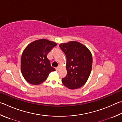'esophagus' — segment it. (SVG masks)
I'll return each mask as SVG.
<instances>
[{
    "label": "esophagus",
    "instance_id": "34e87169",
    "mask_svg": "<svg viewBox=\"0 0 122 122\" xmlns=\"http://www.w3.org/2000/svg\"><path fill=\"white\" fill-rule=\"evenodd\" d=\"M59 69H60V67H57L56 68V71H59Z\"/></svg>",
    "mask_w": 122,
    "mask_h": 122
}]
</instances>
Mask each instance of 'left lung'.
I'll return each instance as SVG.
<instances>
[{
	"mask_svg": "<svg viewBox=\"0 0 122 122\" xmlns=\"http://www.w3.org/2000/svg\"><path fill=\"white\" fill-rule=\"evenodd\" d=\"M59 46L67 57V74L62 79V82L71 90L81 87L86 83L91 72V52L86 46L76 41L62 43Z\"/></svg>",
	"mask_w": 122,
	"mask_h": 122,
	"instance_id": "8db88e82",
	"label": "left lung"
}]
</instances>
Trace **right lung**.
Wrapping results in <instances>:
<instances>
[{
	"mask_svg": "<svg viewBox=\"0 0 122 122\" xmlns=\"http://www.w3.org/2000/svg\"><path fill=\"white\" fill-rule=\"evenodd\" d=\"M57 44L45 39L33 41L23 50L21 59V70L28 83L34 85L41 84L50 73L55 70L51 67L47 55Z\"/></svg>",
	"mask_w": 122,
	"mask_h": 122,
	"instance_id": "obj_1",
	"label": "right lung"
}]
</instances>
